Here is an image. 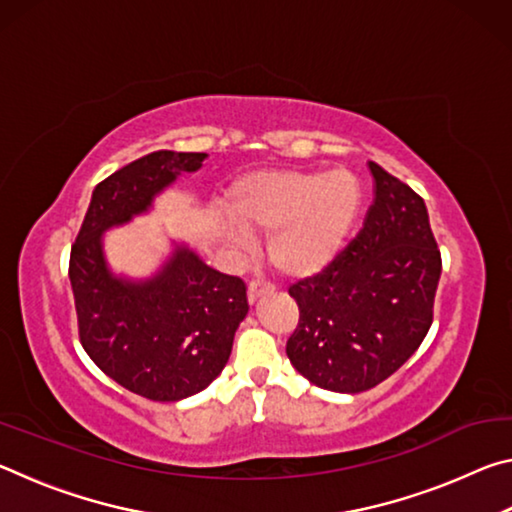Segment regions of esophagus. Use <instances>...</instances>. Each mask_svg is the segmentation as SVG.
<instances>
[{"label": "esophagus", "mask_w": 512, "mask_h": 512, "mask_svg": "<svg viewBox=\"0 0 512 512\" xmlns=\"http://www.w3.org/2000/svg\"><path fill=\"white\" fill-rule=\"evenodd\" d=\"M266 293H273V284L264 280H253L248 284V300L255 302L259 296H266Z\"/></svg>", "instance_id": "obj_1"}]
</instances>
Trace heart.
Instances as JSON below:
<instances>
[{"instance_id":"obj_1","label":"heart","mask_w":512,"mask_h":512,"mask_svg":"<svg viewBox=\"0 0 512 512\" xmlns=\"http://www.w3.org/2000/svg\"><path fill=\"white\" fill-rule=\"evenodd\" d=\"M361 205L363 189L350 171L262 169L232 185L235 221L225 232L237 246L246 244L250 232H268V259L277 271L309 277L341 253Z\"/></svg>"}]
</instances>
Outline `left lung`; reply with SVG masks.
<instances>
[{
  "mask_svg": "<svg viewBox=\"0 0 512 512\" xmlns=\"http://www.w3.org/2000/svg\"><path fill=\"white\" fill-rule=\"evenodd\" d=\"M375 201L357 239L289 289L300 320L287 357L325 391L363 393L420 348L433 320L440 250L427 205L375 162Z\"/></svg>",
  "mask_w": 512,
  "mask_h": 512,
  "instance_id": "left-lung-1",
  "label": "left lung"
}]
</instances>
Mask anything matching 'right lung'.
<instances>
[{
  "instance_id": "add662e5",
  "label": "right lung",
  "mask_w": 512,
  "mask_h": 512,
  "mask_svg": "<svg viewBox=\"0 0 512 512\" xmlns=\"http://www.w3.org/2000/svg\"><path fill=\"white\" fill-rule=\"evenodd\" d=\"M205 158L155 151L101 180L69 255L83 350L110 379L153 402L185 400L219 377L248 314L246 284L214 271L185 244H173L151 277L115 275L103 235L149 212L155 196Z\"/></svg>"
}]
</instances>
